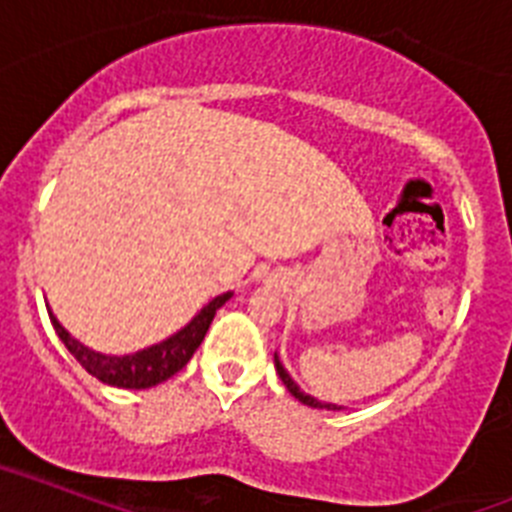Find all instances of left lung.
I'll list each match as a JSON object with an SVG mask.
<instances>
[{"mask_svg": "<svg viewBox=\"0 0 512 512\" xmlns=\"http://www.w3.org/2000/svg\"><path fill=\"white\" fill-rule=\"evenodd\" d=\"M276 372H278V377L283 380V385L289 388V393L294 395V398H299L302 403H307V406H312V409H328V411L341 409V406H336V403H322V401H317V398H312V395L304 393V390H299V385H296V382L289 377V372L283 369V364H281V359H278V356H276Z\"/></svg>", "mask_w": 512, "mask_h": 512, "instance_id": "1", "label": "left lung"}]
</instances>
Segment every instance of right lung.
I'll return each instance as SVG.
<instances>
[{
	"label": "right lung",
	"instance_id": "obj_1",
	"mask_svg": "<svg viewBox=\"0 0 512 512\" xmlns=\"http://www.w3.org/2000/svg\"><path fill=\"white\" fill-rule=\"evenodd\" d=\"M231 299V291L216 296L213 302L205 304L195 317H192L187 325H184L179 333H174L166 341L150 346V349L137 351V354L127 356H109V354H98V351L88 349L80 341L67 333V330L59 325V320L49 312L51 325L57 330V336L62 338V343L67 346L77 362L83 364L85 372L96 377V380L106 382L111 388H132V390H143L153 388L158 382L169 380L174 377L184 364L190 362L192 354L197 351V346L203 343L205 333H208L210 322L216 317V309H221L223 304Z\"/></svg>",
	"mask_w": 512,
	"mask_h": 512
}]
</instances>
